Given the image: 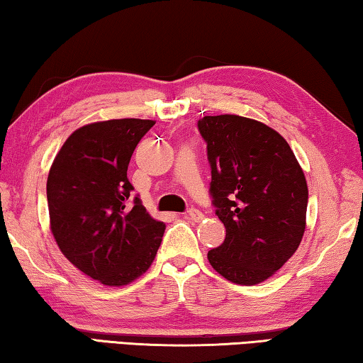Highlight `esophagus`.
<instances>
[{
  "label": "esophagus",
  "instance_id": "obj_1",
  "mask_svg": "<svg viewBox=\"0 0 363 363\" xmlns=\"http://www.w3.org/2000/svg\"><path fill=\"white\" fill-rule=\"evenodd\" d=\"M186 218L195 220V223H200V220L203 219L205 216H203V213L199 211V210H194V208H192V210H189V211L186 213Z\"/></svg>",
  "mask_w": 363,
  "mask_h": 363
}]
</instances>
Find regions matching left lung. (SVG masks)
<instances>
[{
	"label": "left lung",
	"instance_id": "1",
	"mask_svg": "<svg viewBox=\"0 0 363 363\" xmlns=\"http://www.w3.org/2000/svg\"><path fill=\"white\" fill-rule=\"evenodd\" d=\"M199 130L211 164L213 205L225 227L220 247L208 251L219 275L257 285L277 272L303 240L307 182L280 134L240 115L203 116Z\"/></svg>",
	"mask_w": 363,
	"mask_h": 363
}]
</instances>
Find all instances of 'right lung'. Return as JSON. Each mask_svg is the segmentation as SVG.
<instances>
[{"label": "right lung", "instance_id": "obj_1", "mask_svg": "<svg viewBox=\"0 0 363 363\" xmlns=\"http://www.w3.org/2000/svg\"><path fill=\"white\" fill-rule=\"evenodd\" d=\"M153 120L96 121L73 131L48 174L49 224L59 250L73 266L107 286L140 277L155 259L164 225L140 200L128 164Z\"/></svg>", "mask_w": 363, "mask_h": 363}]
</instances>
